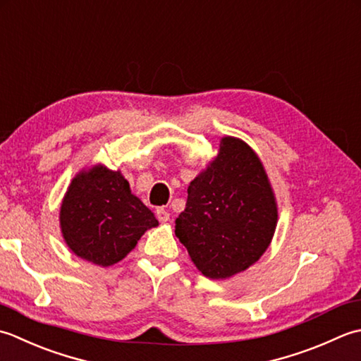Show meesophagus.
<instances>
[{"mask_svg":"<svg viewBox=\"0 0 361 361\" xmlns=\"http://www.w3.org/2000/svg\"><path fill=\"white\" fill-rule=\"evenodd\" d=\"M156 216H157V219H159L160 223L170 221V213H168V210L164 209V207H159V209L156 210Z\"/></svg>","mask_w":361,"mask_h":361,"instance_id":"1","label":"esophagus"}]
</instances>
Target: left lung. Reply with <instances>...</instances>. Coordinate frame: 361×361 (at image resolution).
Instances as JSON below:
<instances>
[{"instance_id":"left-lung-1","label":"left lung","mask_w":361,"mask_h":361,"mask_svg":"<svg viewBox=\"0 0 361 361\" xmlns=\"http://www.w3.org/2000/svg\"><path fill=\"white\" fill-rule=\"evenodd\" d=\"M176 237L209 279H229L267 251L277 226L268 174L249 145L224 137L218 156L188 185Z\"/></svg>"}]
</instances>
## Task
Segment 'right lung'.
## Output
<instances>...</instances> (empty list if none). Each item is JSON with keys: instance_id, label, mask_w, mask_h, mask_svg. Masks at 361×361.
<instances>
[{"instance_id": "right-lung-1", "label": "right lung", "mask_w": 361, "mask_h": 361, "mask_svg": "<svg viewBox=\"0 0 361 361\" xmlns=\"http://www.w3.org/2000/svg\"><path fill=\"white\" fill-rule=\"evenodd\" d=\"M156 226L154 213L130 193L121 171L104 165L76 174L62 201L65 243L80 259L99 267L123 260L142 235Z\"/></svg>"}]
</instances>
